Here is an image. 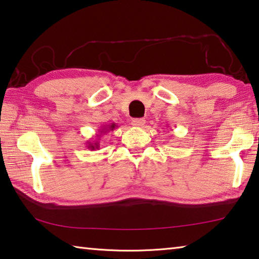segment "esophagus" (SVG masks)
I'll list each match as a JSON object with an SVG mask.
<instances>
[{
    "instance_id": "obj_1",
    "label": "esophagus",
    "mask_w": 259,
    "mask_h": 259,
    "mask_svg": "<svg viewBox=\"0 0 259 259\" xmlns=\"http://www.w3.org/2000/svg\"><path fill=\"white\" fill-rule=\"evenodd\" d=\"M144 124H146V119L144 118H134L132 120V125L135 127H142Z\"/></svg>"
}]
</instances>
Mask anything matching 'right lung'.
Here are the masks:
<instances>
[{
  "label": "right lung",
  "instance_id": "1",
  "mask_svg": "<svg viewBox=\"0 0 259 259\" xmlns=\"http://www.w3.org/2000/svg\"><path fill=\"white\" fill-rule=\"evenodd\" d=\"M117 127L116 122H111V124H108V125H103L101 126V128L99 130V133L95 135L97 138H100L101 137L102 134H106L107 132H109V131H113ZM99 140L100 139H97V140H92L91 142H86L88 144H86V148L90 149V150H95V149H99Z\"/></svg>",
  "mask_w": 259,
  "mask_h": 259
}]
</instances>
